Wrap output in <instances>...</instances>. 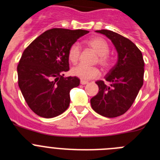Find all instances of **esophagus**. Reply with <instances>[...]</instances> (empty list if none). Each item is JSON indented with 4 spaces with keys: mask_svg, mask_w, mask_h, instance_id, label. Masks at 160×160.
Instances as JSON below:
<instances>
[{
    "mask_svg": "<svg viewBox=\"0 0 160 160\" xmlns=\"http://www.w3.org/2000/svg\"><path fill=\"white\" fill-rule=\"evenodd\" d=\"M80 83H81L82 85H86L88 83V82L85 81V80H81V81H80Z\"/></svg>",
    "mask_w": 160,
    "mask_h": 160,
    "instance_id": "obj_1",
    "label": "esophagus"
}]
</instances>
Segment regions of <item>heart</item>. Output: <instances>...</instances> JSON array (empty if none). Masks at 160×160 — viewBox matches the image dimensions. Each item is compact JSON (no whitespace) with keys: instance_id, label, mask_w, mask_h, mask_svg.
<instances>
[{"instance_id":"b5f03b06","label":"heart","mask_w":160,"mask_h":160,"mask_svg":"<svg viewBox=\"0 0 160 160\" xmlns=\"http://www.w3.org/2000/svg\"><path fill=\"white\" fill-rule=\"evenodd\" d=\"M87 45L92 48L98 53L97 62L103 68H108L111 66L112 60L109 55L110 46L108 42L102 38L96 37L87 42ZM81 54V47L79 44L73 43L68 50V58L73 63L77 62ZM72 75L79 78L82 80H89L98 78L100 75V71L97 67H89L83 64L73 66L71 69Z\"/></svg>"}]
</instances>
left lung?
I'll return each mask as SVG.
<instances>
[{"label":"left lung","mask_w":160,"mask_h":160,"mask_svg":"<svg viewBox=\"0 0 160 160\" xmlns=\"http://www.w3.org/2000/svg\"><path fill=\"white\" fill-rule=\"evenodd\" d=\"M96 32L111 39L118 58L105 78L111 85L108 87L102 80L96 82L99 90L90 103L98 114L114 118L127 112L136 98L143 84L144 61L139 49L128 38L107 29Z\"/></svg>","instance_id":"8db88e82"}]
</instances>
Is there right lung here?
Returning a JSON list of instances; mask_svg holds the SVG:
<instances>
[{
  "label": "right lung",
  "instance_id": "add662e5",
  "mask_svg": "<svg viewBox=\"0 0 160 160\" xmlns=\"http://www.w3.org/2000/svg\"><path fill=\"white\" fill-rule=\"evenodd\" d=\"M89 31L53 28L32 41L18 65V86L36 114L53 118L69 107L70 91L80 84L77 77H64L70 70L68 50Z\"/></svg>",
  "mask_w": 160,
  "mask_h": 160
}]
</instances>
